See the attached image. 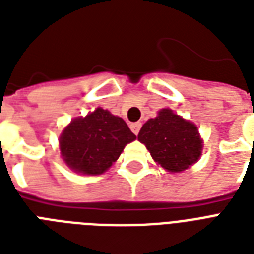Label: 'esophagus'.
I'll list each match as a JSON object with an SVG mask.
<instances>
[{"label": "esophagus", "mask_w": 254, "mask_h": 254, "mask_svg": "<svg viewBox=\"0 0 254 254\" xmlns=\"http://www.w3.org/2000/svg\"><path fill=\"white\" fill-rule=\"evenodd\" d=\"M141 127H142V124L141 123H134L130 125V129H131V131H133V133L137 135L139 133V129H141Z\"/></svg>", "instance_id": "1"}]
</instances>
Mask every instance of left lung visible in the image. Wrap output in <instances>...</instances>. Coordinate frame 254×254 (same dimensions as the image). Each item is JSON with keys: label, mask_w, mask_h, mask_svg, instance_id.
<instances>
[{"label": "left lung", "mask_w": 254, "mask_h": 254, "mask_svg": "<svg viewBox=\"0 0 254 254\" xmlns=\"http://www.w3.org/2000/svg\"><path fill=\"white\" fill-rule=\"evenodd\" d=\"M138 141L150 151L155 162L169 173H182L200 158L203 141L195 124L161 109L158 116L147 120L138 133Z\"/></svg>", "instance_id": "1"}]
</instances>
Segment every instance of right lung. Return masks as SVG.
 I'll return each instance as SVG.
<instances>
[{
    "label": "right lung",
    "mask_w": 254,
    "mask_h": 254,
    "mask_svg": "<svg viewBox=\"0 0 254 254\" xmlns=\"http://www.w3.org/2000/svg\"><path fill=\"white\" fill-rule=\"evenodd\" d=\"M134 139L121 117L97 108L65 127L59 137V149L64 163L75 173L97 175L107 171Z\"/></svg>",
    "instance_id": "right-lung-1"
}]
</instances>
